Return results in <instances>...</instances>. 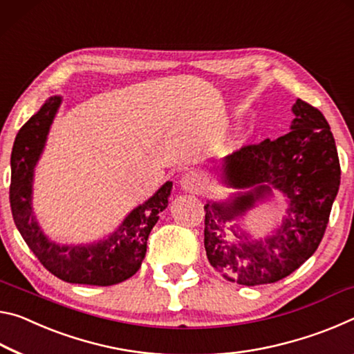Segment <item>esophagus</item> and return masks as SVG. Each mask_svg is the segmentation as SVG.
<instances>
[{
    "label": "esophagus",
    "instance_id": "1",
    "mask_svg": "<svg viewBox=\"0 0 354 354\" xmlns=\"http://www.w3.org/2000/svg\"><path fill=\"white\" fill-rule=\"evenodd\" d=\"M202 185V177L201 174H198L196 171H188L185 172L182 178H180V187L188 191V193H194V191H198Z\"/></svg>",
    "mask_w": 354,
    "mask_h": 354
}]
</instances>
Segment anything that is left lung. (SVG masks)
<instances>
[{"label": "left lung", "mask_w": 354, "mask_h": 354, "mask_svg": "<svg viewBox=\"0 0 354 354\" xmlns=\"http://www.w3.org/2000/svg\"><path fill=\"white\" fill-rule=\"evenodd\" d=\"M292 130L277 139L248 144L224 158L225 183L252 189L229 205L207 204L204 245L208 262L224 279L241 286L277 282L298 270L326 230L340 185V163L331 129L315 106L298 98ZM273 186L291 199L283 227L265 242H249L231 226L235 243L223 241L225 223L253 206Z\"/></svg>", "instance_id": "1"}]
</instances>
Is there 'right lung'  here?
<instances>
[{"mask_svg": "<svg viewBox=\"0 0 354 354\" xmlns=\"http://www.w3.org/2000/svg\"><path fill=\"white\" fill-rule=\"evenodd\" d=\"M59 103V97H51L17 133L10 155V210L23 240L51 274L71 283L113 286L129 279L141 266L147 251L149 234L158 221V213L167 207L172 183H165L153 198L135 208L105 241L92 246L61 248L46 240L34 221L31 182L32 169Z\"/></svg>", "mask_w": 354, "mask_h": 354, "instance_id": "1", "label": "right lung"}]
</instances>
